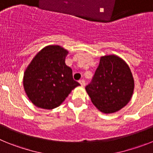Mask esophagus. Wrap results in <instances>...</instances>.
<instances>
[{"mask_svg": "<svg viewBox=\"0 0 153 153\" xmlns=\"http://www.w3.org/2000/svg\"><path fill=\"white\" fill-rule=\"evenodd\" d=\"M79 83H80V85L82 86H84L86 85V83H85V80L84 79H81V80L79 81Z\"/></svg>", "mask_w": 153, "mask_h": 153, "instance_id": "1", "label": "esophagus"}]
</instances>
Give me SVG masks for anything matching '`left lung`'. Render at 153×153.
Masks as SVG:
<instances>
[{
  "label": "left lung",
  "instance_id": "1",
  "mask_svg": "<svg viewBox=\"0 0 153 153\" xmlns=\"http://www.w3.org/2000/svg\"><path fill=\"white\" fill-rule=\"evenodd\" d=\"M85 89L100 111L113 113L130 101L134 79L129 66L122 58L106 55L100 57L92 82Z\"/></svg>",
  "mask_w": 153,
  "mask_h": 153
}]
</instances>
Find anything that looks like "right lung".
Masks as SVG:
<instances>
[{
    "mask_svg": "<svg viewBox=\"0 0 153 153\" xmlns=\"http://www.w3.org/2000/svg\"><path fill=\"white\" fill-rule=\"evenodd\" d=\"M68 51L49 45L39 51L25 70L23 84L27 96L39 108L52 109L65 100L79 83L65 63Z\"/></svg>",
    "mask_w": 153,
    "mask_h": 153,
    "instance_id": "obj_1",
    "label": "right lung"
}]
</instances>
